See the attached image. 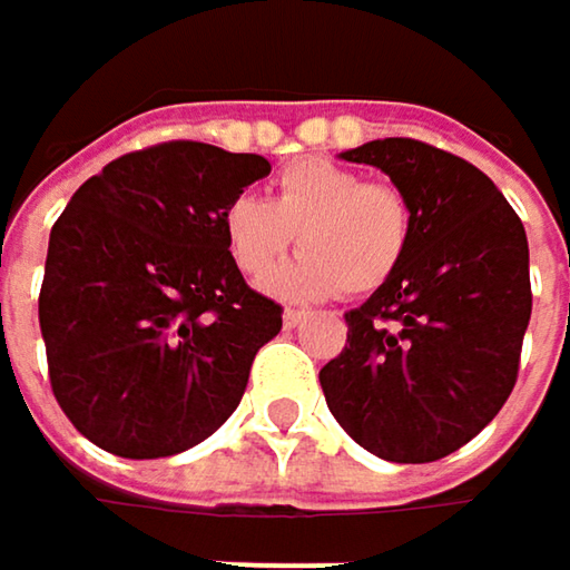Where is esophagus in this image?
<instances>
[{
    "mask_svg": "<svg viewBox=\"0 0 570 570\" xmlns=\"http://www.w3.org/2000/svg\"><path fill=\"white\" fill-rule=\"evenodd\" d=\"M306 320V313L303 309H284V326L286 330H296L299 323Z\"/></svg>",
    "mask_w": 570,
    "mask_h": 570,
    "instance_id": "34e87169",
    "label": "esophagus"
}]
</instances>
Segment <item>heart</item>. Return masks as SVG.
<instances>
[{
  "label": "heart",
  "instance_id": "obj_1",
  "mask_svg": "<svg viewBox=\"0 0 570 570\" xmlns=\"http://www.w3.org/2000/svg\"><path fill=\"white\" fill-rule=\"evenodd\" d=\"M409 224V204L396 187L306 158L281 171L274 200L237 194L227 204L224 244L237 271L261 281L299 237L303 254L267 281L274 296L323 299L336 289L363 296L393 277Z\"/></svg>",
  "mask_w": 570,
  "mask_h": 570
}]
</instances>
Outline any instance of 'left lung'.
Here are the masks:
<instances>
[{"mask_svg":"<svg viewBox=\"0 0 570 570\" xmlns=\"http://www.w3.org/2000/svg\"><path fill=\"white\" fill-rule=\"evenodd\" d=\"M373 165L409 204V244L320 370L330 412L386 462H435L475 439L512 396L531 320L528 237L475 165L412 138L340 155Z\"/></svg>","mask_w":570,"mask_h":570,"instance_id":"obj_1","label":"left lung"}]
</instances>
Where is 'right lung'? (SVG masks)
Instances as JSON below:
<instances>
[{
  "label": "right lung",
  "instance_id": "1",
  "mask_svg": "<svg viewBox=\"0 0 570 570\" xmlns=\"http://www.w3.org/2000/svg\"><path fill=\"white\" fill-rule=\"evenodd\" d=\"M261 155L165 141L88 177L49 237L39 326L61 412L98 449L165 459L214 435L284 309L244 284L224 210Z\"/></svg>",
  "mask_w": 570,
  "mask_h": 570
}]
</instances>
